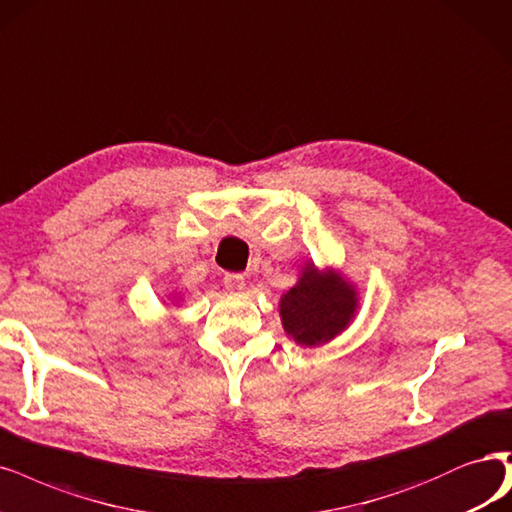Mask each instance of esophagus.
Masks as SVG:
<instances>
[{
    "label": "esophagus",
    "mask_w": 512,
    "mask_h": 512,
    "mask_svg": "<svg viewBox=\"0 0 512 512\" xmlns=\"http://www.w3.org/2000/svg\"><path fill=\"white\" fill-rule=\"evenodd\" d=\"M245 277L241 275V273H228L226 277H224V288L228 290V292H235V294H241L243 290H245Z\"/></svg>",
    "instance_id": "34e87169"
}]
</instances>
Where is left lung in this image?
<instances>
[{"mask_svg": "<svg viewBox=\"0 0 512 512\" xmlns=\"http://www.w3.org/2000/svg\"><path fill=\"white\" fill-rule=\"evenodd\" d=\"M360 309V292L339 269L305 262L296 284L281 294L279 317L301 347H320L345 332Z\"/></svg>", "mask_w": 512, "mask_h": 512, "instance_id": "1", "label": "left lung"}]
</instances>
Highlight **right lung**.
<instances>
[{
  "label": "right lung",
  "mask_w": 512,
  "mask_h": 512,
  "mask_svg": "<svg viewBox=\"0 0 512 512\" xmlns=\"http://www.w3.org/2000/svg\"><path fill=\"white\" fill-rule=\"evenodd\" d=\"M169 301H171L173 305H178V303H182V298H180V294H173V292H171V296H169Z\"/></svg>",
  "instance_id": "right-lung-1"
}]
</instances>
